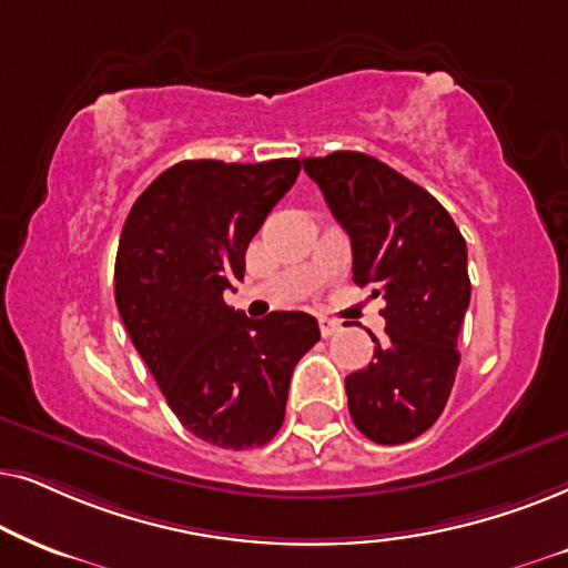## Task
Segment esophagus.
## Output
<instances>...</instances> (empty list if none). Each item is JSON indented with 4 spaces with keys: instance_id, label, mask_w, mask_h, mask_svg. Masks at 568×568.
<instances>
[{
    "instance_id": "34e87169",
    "label": "esophagus",
    "mask_w": 568,
    "mask_h": 568,
    "mask_svg": "<svg viewBox=\"0 0 568 568\" xmlns=\"http://www.w3.org/2000/svg\"><path fill=\"white\" fill-rule=\"evenodd\" d=\"M337 329H339V322H335V320H327V316H322V320H320V332H322V337L335 335Z\"/></svg>"
}]
</instances>
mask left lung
Segmentation results:
<instances>
[{"mask_svg": "<svg viewBox=\"0 0 568 568\" xmlns=\"http://www.w3.org/2000/svg\"><path fill=\"white\" fill-rule=\"evenodd\" d=\"M353 246V283L382 296L387 339L345 379L351 418L376 444L434 426L455 384L470 306L467 246L436 196L366 153L304 158Z\"/></svg>", "mask_w": 568, "mask_h": 568, "instance_id": "left-lung-1", "label": "left lung"}]
</instances>
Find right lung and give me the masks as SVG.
<instances>
[{"label":"right lung","mask_w":568,"mask_h":568,"mask_svg":"<svg viewBox=\"0 0 568 568\" xmlns=\"http://www.w3.org/2000/svg\"><path fill=\"white\" fill-rule=\"evenodd\" d=\"M298 171V158L181 161L138 196L121 231V322L181 426L213 447L252 449L277 434L293 368L320 339L312 314L248 320L223 301Z\"/></svg>","instance_id":"1"}]
</instances>
